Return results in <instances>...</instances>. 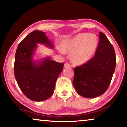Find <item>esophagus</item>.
<instances>
[{
    "instance_id": "34e87169",
    "label": "esophagus",
    "mask_w": 127,
    "mask_h": 127,
    "mask_svg": "<svg viewBox=\"0 0 127 127\" xmlns=\"http://www.w3.org/2000/svg\"><path fill=\"white\" fill-rule=\"evenodd\" d=\"M64 67H65V68H70V64H69V63H66L64 64Z\"/></svg>"
}]
</instances>
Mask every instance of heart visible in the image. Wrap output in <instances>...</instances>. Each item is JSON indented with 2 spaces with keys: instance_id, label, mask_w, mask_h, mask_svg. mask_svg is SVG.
<instances>
[{
  "instance_id": "b5f03b06",
  "label": "heart",
  "mask_w": 127,
  "mask_h": 127,
  "mask_svg": "<svg viewBox=\"0 0 127 127\" xmlns=\"http://www.w3.org/2000/svg\"><path fill=\"white\" fill-rule=\"evenodd\" d=\"M98 40L93 33H82L73 37L63 41L60 53H71V59L76 65H83L89 62L97 48Z\"/></svg>"
}]
</instances>
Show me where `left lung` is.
I'll use <instances>...</instances> for the list:
<instances>
[{"mask_svg": "<svg viewBox=\"0 0 127 127\" xmlns=\"http://www.w3.org/2000/svg\"><path fill=\"white\" fill-rule=\"evenodd\" d=\"M94 57L83 65L74 68L73 84L79 95L92 98L106 91L112 79L116 64L114 49L101 32Z\"/></svg>", "mask_w": 127, "mask_h": 127, "instance_id": "obj_1", "label": "left lung"}]
</instances>
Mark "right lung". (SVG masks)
Returning a JSON list of instances; mask_svg holds the SVG:
<instances>
[{
	"mask_svg": "<svg viewBox=\"0 0 127 127\" xmlns=\"http://www.w3.org/2000/svg\"><path fill=\"white\" fill-rule=\"evenodd\" d=\"M38 44L53 49L54 44L44 32L35 30L23 38L16 50L14 76L20 89L30 100L42 101L50 97L64 64L49 56L35 59Z\"/></svg>",
	"mask_w": 127,
	"mask_h": 127,
	"instance_id": "right-lung-1",
	"label": "right lung"
}]
</instances>
